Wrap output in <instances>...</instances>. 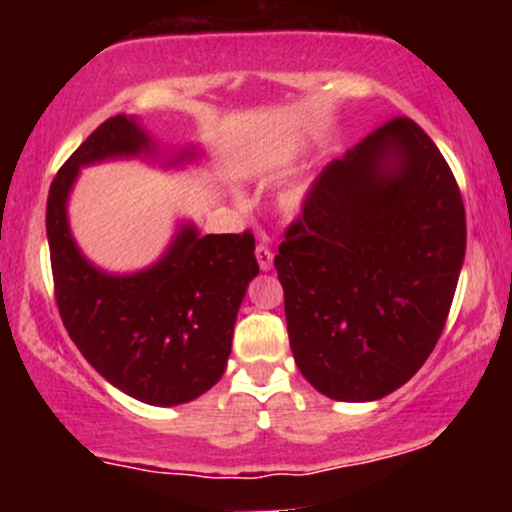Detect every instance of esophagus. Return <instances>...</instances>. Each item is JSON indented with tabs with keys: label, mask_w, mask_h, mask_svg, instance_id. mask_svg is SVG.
Returning a JSON list of instances; mask_svg holds the SVG:
<instances>
[{
	"label": "esophagus",
	"mask_w": 512,
	"mask_h": 512,
	"mask_svg": "<svg viewBox=\"0 0 512 512\" xmlns=\"http://www.w3.org/2000/svg\"><path fill=\"white\" fill-rule=\"evenodd\" d=\"M255 257H257V262H260L262 272H269V269H272L274 255H272V250L267 248V245H257V248H255Z\"/></svg>",
	"instance_id": "obj_1"
}]
</instances>
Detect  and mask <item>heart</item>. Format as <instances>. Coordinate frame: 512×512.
Segmentation results:
<instances>
[{
  "label": "heart",
  "instance_id": "heart-1",
  "mask_svg": "<svg viewBox=\"0 0 512 512\" xmlns=\"http://www.w3.org/2000/svg\"><path fill=\"white\" fill-rule=\"evenodd\" d=\"M301 199H303L301 192H289V195L284 197V209L286 211H296L298 207H301Z\"/></svg>",
  "mask_w": 512,
  "mask_h": 512
}]
</instances>
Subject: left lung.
I'll return each instance as SVG.
<instances>
[{
  "label": "left lung",
  "mask_w": 512,
  "mask_h": 512,
  "mask_svg": "<svg viewBox=\"0 0 512 512\" xmlns=\"http://www.w3.org/2000/svg\"><path fill=\"white\" fill-rule=\"evenodd\" d=\"M467 248L455 175L395 117L322 170L274 267L296 366L337 402H373L436 346Z\"/></svg>",
  "instance_id": "8db88e82"
}]
</instances>
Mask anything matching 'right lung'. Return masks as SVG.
I'll list each match as a JSON object with an SVG mask.
<instances>
[{
    "label": "right lung",
    "instance_id": "1",
    "mask_svg": "<svg viewBox=\"0 0 512 512\" xmlns=\"http://www.w3.org/2000/svg\"><path fill=\"white\" fill-rule=\"evenodd\" d=\"M154 154L134 117L105 120L52 180L45 226L57 308L76 349L125 395L175 407L221 380L238 308L260 267L250 231L199 236L192 223H182L166 255L142 272L108 274L81 255L67 219L79 170ZM190 158L195 151H182L170 166Z\"/></svg>",
    "mask_w": 512,
    "mask_h": 512
}]
</instances>
